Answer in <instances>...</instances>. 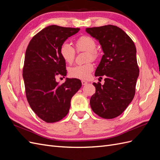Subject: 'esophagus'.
I'll return each mask as SVG.
<instances>
[{
  "mask_svg": "<svg viewBox=\"0 0 160 160\" xmlns=\"http://www.w3.org/2000/svg\"><path fill=\"white\" fill-rule=\"evenodd\" d=\"M81 83L83 85H85L86 84H88V82H87L86 81H84V80H82L81 81Z\"/></svg>",
  "mask_w": 160,
  "mask_h": 160,
  "instance_id": "obj_1",
  "label": "esophagus"
}]
</instances>
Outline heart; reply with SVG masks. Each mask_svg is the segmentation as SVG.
<instances>
[{
    "instance_id": "1",
    "label": "heart",
    "mask_w": 160,
    "mask_h": 160,
    "mask_svg": "<svg viewBox=\"0 0 160 160\" xmlns=\"http://www.w3.org/2000/svg\"><path fill=\"white\" fill-rule=\"evenodd\" d=\"M75 47L77 51H85L88 52L87 61L95 60L99 57V53L97 51V43L93 38L89 36H81L75 41ZM60 55L66 62L71 63L74 61L76 51L69 42H65L60 47ZM94 66L93 63L89 62L83 65H77L71 67L69 69V75L73 78L79 79H86L89 77L93 71Z\"/></svg>"
}]
</instances>
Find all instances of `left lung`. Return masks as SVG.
Returning a JSON list of instances; mask_svg holds the SVG:
<instances>
[{
  "label": "left lung",
  "mask_w": 160,
  "mask_h": 160,
  "mask_svg": "<svg viewBox=\"0 0 160 160\" xmlns=\"http://www.w3.org/2000/svg\"><path fill=\"white\" fill-rule=\"evenodd\" d=\"M86 32L98 40L103 51L95 75L105 76V83L93 85L95 93L90 99L92 110L99 117L113 119L120 115L133 100L139 76L136 48L122 28L108 25L87 28Z\"/></svg>",
  "instance_id": "left-lung-1"
}]
</instances>
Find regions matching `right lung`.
Wrapping results in <instances>:
<instances>
[{"label": "right lung", "mask_w": 160, "mask_h": 160, "mask_svg": "<svg viewBox=\"0 0 160 160\" xmlns=\"http://www.w3.org/2000/svg\"><path fill=\"white\" fill-rule=\"evenodd\" d=\"M80 28L51 25L34 36L25 52L22 76L27 99L32 110L47 123L59 122L68 113L71 100L81 87L77 79L56 81L66 76V63L60 47Z\"/></svg>", "instance_id": "add662e5"}]
</instances>
